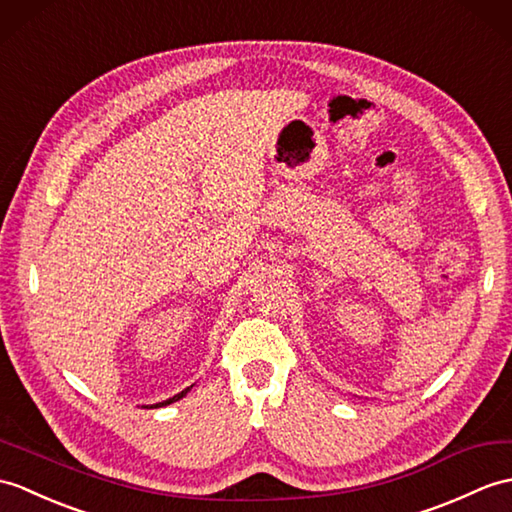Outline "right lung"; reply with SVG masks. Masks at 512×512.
<instances>
[{"label":"right lung","mask_w":512,"mask_h":512,"mask_svg":"<svg viewBox=\"0 0 512 512\" xmlns=\"http://www.w3.org/2000/svg\"><path fill=\"white\" fill-rule=\"evenodd\" d=\"M189 392V388H185L183 392H178V395H174L172 399H168V401H161V403H157V406H150V408H161V406H168V403H174V401H178V399H183L185 395Z\"/></svg>","instance_id":"1"}]
</instances>
